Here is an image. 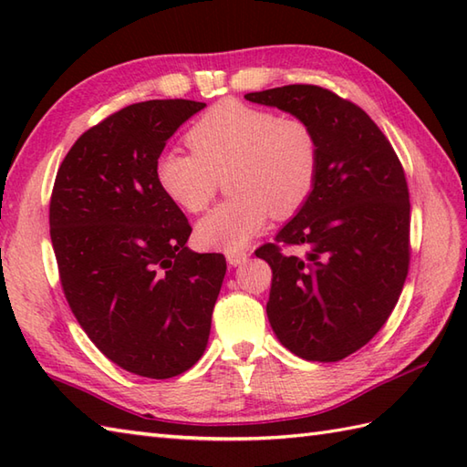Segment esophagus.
<instances>
[{
	"label": "esophagus",
	"instance_id": "34e87169",
	"mask_svg": "<svg viewBox=\"0 0 467 467\" xmlns=\"http://www.w3.org/2000/svg\"><path fill=\"white\" fill-rule=\"evenodd\" d=\"M246 256H249V253H246L244 249H236V251H226V261L228 265L233 266H239L246 261Z\"/></svg>",
	"mask_w": 467,
	"mask_h": 467
}]
</instances>
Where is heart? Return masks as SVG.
Segmentation results:
<instances>
[{
  "label": "heart",
  "mask_w": 467,
  "mask_h": 467,
  "mask_svg": "<svg viewBox=\"0 0 467 467\" xmlns=\"http://www.w3.org/2000/svg\"><path fill=\"white\" fill-rule=\"evenodd\" d=\"M186 142L192 152L171 148L156 158V182L178 208L198 214L228 174L226 188L234 196L196 224V239L208 249H243L271 214L286 218L301 211L319 176V138L301 116L224 100L198 118Z\"/></svg>",
  "instance_id": "1"
}]
</instances>
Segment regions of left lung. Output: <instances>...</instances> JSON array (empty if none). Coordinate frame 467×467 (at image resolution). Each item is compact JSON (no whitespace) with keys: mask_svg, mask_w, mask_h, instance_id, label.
<instances>
[{"mask_svg":"<svg viewBox=\"0 0 467 467\" xmlns=\"http://www.w3.org/2000/svg\"><path fill=\"white\" fill-rule=\"evenodd\" d=\"M244 98L305 118L321 146L309 201L256 251L273 271L269 323L306 361L345 359L389 319L410 271L403 166L379 126L327 88L291 84ZM291 245L304 254L282 251Z\"/></svg>","mask_w":467,"mask_h":467,"instance_id":"1","label":"left lung"}]
</instances>
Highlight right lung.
<instances>
[{
    "instance_id": "1",
    "label": "right lung",
    "mask_w": 467,
    "mask_h": 467,
    "mask_svg": "<svg viewBox=\"0 0 467 467\" xmlns=\"http://www.w3.org/2000/svg\"><path fill=\"white\" fill-rule=\"evenodd\" d=\"M206 104L126 106L69 148L49 201L66 301L90 341L134 375L168 379L206 349L226 273L186 246L188 218L156 182L166 140Z\"/></svg>"
}]
</instances>
